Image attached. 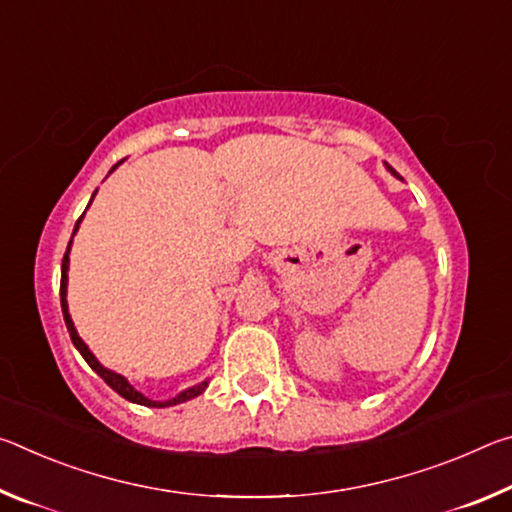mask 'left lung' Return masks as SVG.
<instances>
[{"instance_id": "1", "label": "left lung", "mask_w": 512, "mask_h": 512, "mask_svg": "<svg viewBox=\"0 0 512 512\" xmlns=\"http://www.w3.org/2000/svg\"><path fill=\"white\" fill-rule=\"evenodd\" d=\"M388 169H391V171H393V173H395V169H393V167H388Z\"/></svg>"}]
</instances>
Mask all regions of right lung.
Wrapping results in <instances>:
<instances>
[{"mask_svg":"<svg viewBox=\"0 0 512 512\" xmlns=\"http://www.w3.org/2000/svg\"><path fill=\"white\" fill-rule=\"evenodd\" d=\"M117 164H121V160L117 162ZM117 164L115 167L110 169V173L117 169ZM97 194V192H94ZM94 198V196H92ZM92 203V201H90ZM81 219H83V214L79 216V221H76V225H74V232L79 230V223H81ZM69 246H72V239H69V244H67V250H65V257H63V268H60V307H63V316H65V325H67V332H69V339H72V343L76 345V350H79L81 354H83V359L88 361V366L97 372V375L106 381V384L112 388V391L115 393H119L121 397H124V400H128V402H135V404H142V406H158V409H164V406H173V404H180V402H187V400H192V397H196V395H201L203 391H205V386H207V381H203V384H198V386H194V388H187L185 393H180L178 397H173V400H167V402H153V400H149V397H144L140 391H135V388L128 384V379L126 377H121V375H117V372H112V370H108V368H103L101 363L94 359V354L88 350V345H85L83 341H81V336L76 334V329H74V323H72V318H69V311H67V268H69Z\"/></svg>","mask_w":512,"mask_h":512,"instance_id":"right-lung-1","label":"right lung"}]
</instances>
